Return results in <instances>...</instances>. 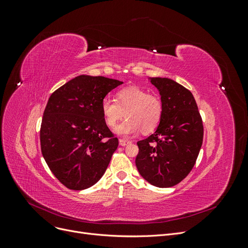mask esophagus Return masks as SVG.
<instances>
[{
	"mask_svg": "<svg viewBox=\"0 0 248 248\" xmlns=\"http://www.w3.org/2000/svg\"><path fill=\"white\" fill-rule=\"evenodd\" d=\"M119 144L121 145V146H127V145H129V144H131V141L130 140H124V139H120L119 140Z\"/></svg>",
	"mask_w": 248,
	"mask_h": 248,
	"instance_id": "esophagus-1",
	"label": "esophagus"
}]
</instances>
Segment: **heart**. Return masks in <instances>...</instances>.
Wrapping results in <instances>:
<instances>
[{
	"label": "heart",
	"instance_id": "b5f03b06",
	"mask_svg": "<svg viewBox=\"0 0 248 248\" xmlns=\"http://www.w3.org/2000/svg\"><path fill=\"white\" fill-rule=\"evenodd\" d=\"M101 112L109 127H115L125 115L127 119L116 127L115 132L120 137H129L140 130L154 131L160 123L163 107L158 96L149 95L138 87H127L117 93L116 101L106 97L101 101Z\"/></svg>",
	"mask_w": 248,
	"mask_h": 248
}]
</instances>
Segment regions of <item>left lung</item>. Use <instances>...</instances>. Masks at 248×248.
<instances>
[{"mask_svg":"<svg viewBox=\"0 0 248 248\" xmlns=\"http://www.w3.org/2000/svg\"><path fill=\"white\" fill-rule=\"evenodd\" d=\"M158 90L163 112L159 125L138 141L136 166L147 182L175 186L189 174L202 144L204 128L192 93L168 78H148Z\"/></svg>","mask_w":248,"mask_h":248,"instance_id":"1","label":"left lung"}]
</instances>
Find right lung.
<instances>
[{
    "instance_id": "obj_1",
    "label": "right lung",
    "mask_w": 248,
    "mask_h": 248,
    "mask_svg": "<svg viewBox=\"0 0 248 248\" xmlns=\"http://www.w3.org/2000/svg\"><path fill=\"white\" fill-rule=\"evenodd\" d=\"M122 84L81 74L50 95L41 123V152L67 188L87 189L106 172L119 140L104 121L101 101Z\"/></svg>"
}]
</instances>
